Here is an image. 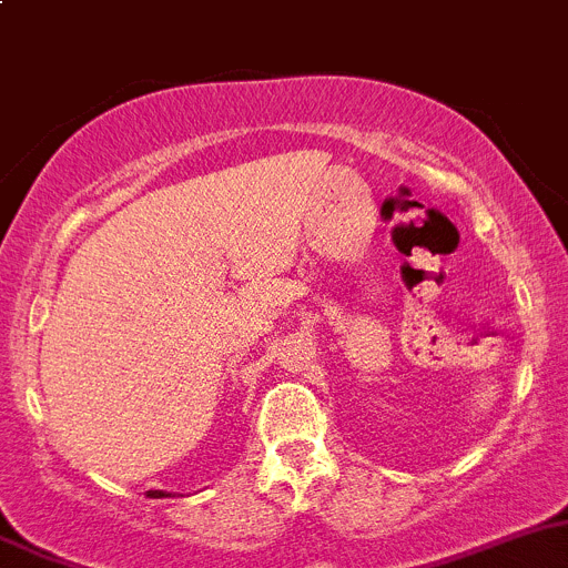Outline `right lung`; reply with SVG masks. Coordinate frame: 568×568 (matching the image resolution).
<instances>
[{
	"label": "right lung",
	"mask_w": 568,
	"mask_h": 568,
	"mask_svg": "<svg viewBox=\"0 0 568 568\" xmlns=\"http://www.w3.org/2000/svg\"><path fill=\"white\" fill-rule=\"evenodd\" d=\"M148 494H150V496H153V499H161V496H166V494H164V490H148Z\"/></svg>",
	"instance_id": "add662e5"
}]
</instances>
